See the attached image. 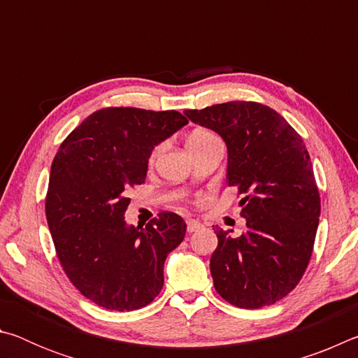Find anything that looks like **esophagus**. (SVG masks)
<instances>
[{
  "label": "esophagus",
  "mask_w": 358,
  "mask_h": 358,
  "mask_svg": "<svg viewBox=\"0 0 358 358\" xmlns=\"http://www.w3.org/2000/svg\"><path fill=\"white\" fill-rule=\"evenodd\" d=\"M199 229H202V224L199 222V221H196V220H186V230L189 234H192V232H196V230H199Z\"/></svg>",
  "instance_id": "34e87169"
}]
</instances>
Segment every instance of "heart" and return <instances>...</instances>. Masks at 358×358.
Segmentation results:
<instances>
[{"label": "heart", "instance_id": "b5f03b06", "mask_svg": "<svg viewBox=\"0 0 358 358\" xmlns=\"http://www.w3.org/2000/svg\"><path fill=\"white\" fill-rule=\"evenodd\" d=\"M213 141H220L217 138V136L215 134V132H211L210 129H194L189 137H187V148L191 150H197L203 147V145H207L210 142ZM162 148V145H156V147H153V150L150 151V156H148V162H153L156 159V156L159 155V151Z\"/></svg>", "mask_w": 358, "mask_h": 358}]
</instances>
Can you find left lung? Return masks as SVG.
I'll return each mask as SVG.
<instances>
[{
  "mask_svg": "<svg viewBox=\"0 0 358 358\" xmlns=\"http://www.w3.org/2000/svg\"><path fill=\"white\" fill-rule=\"evenodd\" d=\"M227 145V186L237 189L246 232L215 229L210 259L216 292L230 305L257 310L295 289L310 264L320 196L301 136L273 108L229 101L185 110Z\"/></svg>",
  "mask_w": 358,
  "mask_h": 358,
  "instance_id": "1",
  "label": "left lung"
}]
</instances>
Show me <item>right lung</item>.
Listing matches in <instances>:
<instances>
[{"instance_id": "obj_1", "label": "right lung", "mask_w": 358, "mask_h": 358, "mask_svg": "<svg viewBox=\"0 0 358 358\" xmlns=\"http://www.w3.org/2000/svg\"><path fill=\"white\" fill-rule=\"evenodd\" d=\"M187 123L177 110L106 107L82 121L52 162L45 216L74 287L113 311L147 306L161 292L164 260L185 238L183 217L159 211L126 226L129 189L145 183L150 151Z\"/></svg>"}]
</instances>
